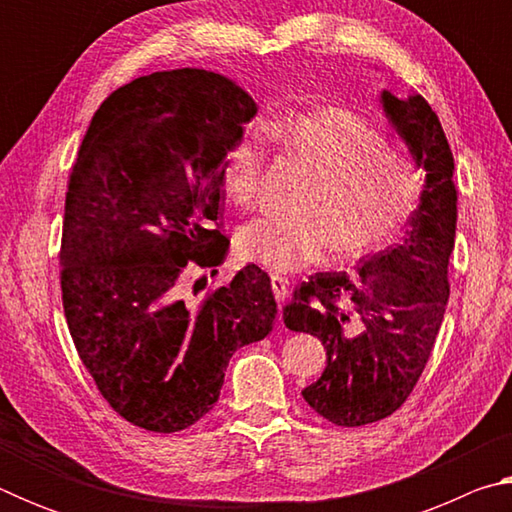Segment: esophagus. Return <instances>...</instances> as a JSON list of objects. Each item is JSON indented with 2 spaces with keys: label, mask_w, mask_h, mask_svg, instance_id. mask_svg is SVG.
Wrapping results in <instances>:
<instances>
[{
  "label": "esophagus",
  "mask_w": 512,
  "mask_h": 512,
  "mask_svg": "<svg viewBox=\"0 0 512 512\" xmlns=\"http://www.w3.org/2000/svg\"><path fill=\"white\" fill-rule=\"evenodd\" d=\"M271 289H273V296L277 300V305H284V300L289 298V280H284L280 275H273L271 277Z\"/></svg>",
  "instance_id": "34e87169"
}]
</instances>
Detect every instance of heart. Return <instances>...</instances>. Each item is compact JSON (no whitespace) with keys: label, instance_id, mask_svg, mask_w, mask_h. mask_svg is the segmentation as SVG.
I'll return each instance as SVG.
<instances>
[{"label":"heart","instance_id":"obj_1","mask_svg":"<svg viewBox=\"0 0 512 512\" xmlns=\"http://www.w3.org/2000/svg\"><path fill=\"white\" fill-rule=\"evenodd\" d=\"M271 135L314 164L318 178L296 216H264L237 235L239 255L273 273H293L320 262L375 253L418 210L424 176L406 155L359 115L320 108L275 121ZM266 164L264 142L244 135L225 155V189L232 203L255 207Z\"/></svg>","mask_w":512,"mask_h":512}]
</instances>
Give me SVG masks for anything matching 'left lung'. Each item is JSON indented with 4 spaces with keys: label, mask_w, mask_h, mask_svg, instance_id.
<instances>
[{
    "label": "left lung",
    "mask_w": 512,
    "mask_h": 512,
    "mask_svg": "<svg viewBox=\"0 0 512 512\" xmlns=\"http://www.w3.org/2000/svg\"><path fill=\"white\" fill-rule=\"evenodd\" d=\"M386 117L427 171L404 237L361 259L354 271L309 277L284 307V325L323 341L327 368L302 391L318 415L361 427L395 413L418 384L449 298L456 237L454 155L438 115L420 94H381Z\"/></svg>",
    "instance_id": "left-lung-1"
}]
</instances>
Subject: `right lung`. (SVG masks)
Wrapping results in <instances>:
<instances>
[{"mask_svg":"<svg viewBox=\"0 0 512 512\" xmlns=\"http://www.w3.org/2000/svg\"><path fill=\"white\" fill-rule=\"evenodd\" d=\"M255 112L221 74L140 76L94 112L72 164L58 255L67 327L103 400L142 429L196 424L232 354L273 327L271 280L255 264L198 305L183 298L187 268L228 253L225 155Z\"/></svg>","mask_w":512,"mask_h":512,"instance_id":"1","label":"right lung"}]
</instances>
